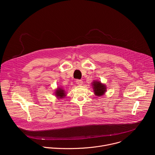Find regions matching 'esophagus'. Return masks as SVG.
Segmentation results:
<instances>
[{"label": "esophagus", "mask_w": 155, "mask_h": 155, "mask_svg": "<svg viewBox=\"0 0 155 155\" xmlns=\"http://www.w3.org/2000/svg\"><path fill=\"white\" fill-rule=\"evenodd\" d=\"M76 83L78 85H81L83 83V81L81 80H76Z\"/></svg>", "instance_id": "esophagus-1"}]
</instances>
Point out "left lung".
Masks as SVG:
<instances>
[{
  "label": "left lung",
  "instance_id": "1",
  "mask_svg": "<svg viewBox=\"0 0 155 155\" xmlns=\"http://www.w3.org/2000/svg\"><path fill=\"white\" fill-rule=\"evenodd\" d=\"M93 84V86H94V91L96 95L101 96V95H103L105 93V91H106V87L105 85H104L99 81L94 82Z\"/></svg>",
  "mask_w": 155,
  "mask_h": 155
}]
</instances>
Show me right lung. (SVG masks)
Returning a JSON list of instances; mask_svg holds the SVG:
<instances>
[{
	"mask_svg": "<svg viewBox=\"0 0 155 155\" xmlns=\"http://www.w3.org/2000/svg\"><path fill=\"white\" fill-rule=\"evenodd\" d=\"M56 96H58V97L59 98H62L64 96H65V92L64 90H62V88H58V89L56 91Z\"/></svg>",
	"mask_w": 155,
	"mask_h": 155,
	"instance_id": "add662e5",
	"label": "right lung"
}]
</instances>
